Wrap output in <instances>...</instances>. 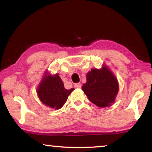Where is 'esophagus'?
<instances>
[{"label": "esophagus", "instance_id": "esophagus-1", "mask_svg": "<svg viewBox=\"0 0 152 152\" xmlns=\"http://www.w3.org/2000/svg\"><path fill=\"white\" fill-rule=\"evenodd\" d=\"M81 84H80V83H75V84H74V88H81Z\"/></svg>", "mask_w": 152, "mask_h": 152}]
</instances>
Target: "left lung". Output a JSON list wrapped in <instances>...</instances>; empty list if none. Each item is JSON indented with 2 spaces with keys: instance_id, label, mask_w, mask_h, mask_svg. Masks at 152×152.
<instances>
[{
  "instance_id": "1",
  "label": "left lung",
  "mask_w": 152,
  "mask_h": 152,
  "mask_svg": "<svg viewBox=\"0 0 152 152\" xmlns=\"http://www.w3.org/2000/svg\"><path fill=\"white\" fill-rule=\"evenodd\" d=\"M82 90L88 99L100 108L114 103L119 91L118 79L109 67L102 64L100 69H92L87 73Z\"/></svg>"
}]
</instances>
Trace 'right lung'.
Listing matches in <instances>:
<instances>
[{
	"label": "right lung",
	"instance_id": "obj_1",
	"mask_svg": "<svg viewBox=\"0 0 152 152\" xmlns=\"http://www.w3.org/2000/svg\"><path fill=\"white\" fill-rule=\"evenodd\" d=\"M74 90V88H64L59 74L52 75L48 72V70H46L38 84L37 93L44 104L49 108L59 110L65 104L69 95Z\"/></svg>",
	"mask_w": 152,
	"mask_h": 152
}]
</instances>
